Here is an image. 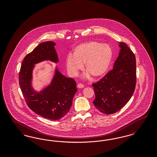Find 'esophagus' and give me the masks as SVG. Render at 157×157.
I'll return each instance as SVG.
<instances>
[{
	"instance_id": "obj_1",
	"label": "esophagus",
	"mask_w": 157,
	"mask_h": 157,
	"mask_svg": "<svg viewBox=\"0 0 157 157\" xmlns=\"http://www.w3.org/2000/svg\"><path fill=\"white\" fill-rule=\"evenodd\" d=\"M77 86H78V88H83L84 87V85L82 84V83H78Z\"/></svg>"
}]
</instances>
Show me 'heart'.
<instances>
[{
    "instance_id": "b5f03b06",
    "label": "heart",
    "mask_w": 157,
    "mask_h": 157,
    "mask_svg": "<svg viewBox=\"0 0 157 157\" xmlns=\"http://www.w3.org/2000/svg\"><path fill=\"white\" fill-rule=\"evenodd\" d=\"M113 58L112 48L108 45L92 41L78 45L74 54L69 53L66 59V67L69 75L77 76L84 68L88 71L84 77L92 74L95 77L104 75L110 67Z\"/></svg>"
}]
</instances>
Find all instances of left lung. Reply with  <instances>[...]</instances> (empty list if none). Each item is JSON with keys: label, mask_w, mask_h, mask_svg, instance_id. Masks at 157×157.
I'll use <instances>...</instances> for the list:
<instances>
[{"label": "left lung", "mask_w": 157, "mask_h": 157, "mask_svg": "<svg viewBox=\"0 0 157 157\" xmlns=\"http://www.w3.org/2000/svg\"><path fill=\"white\" fill-rule=\"evenodd\" d=\"M121 48L113 69L96 83L92 84L95 94L93 104L98 111L111 115L118 112L131 99L136 84V59L127 44Z\"/></svg>", "instance_id": "left-lung-1"}]
</instances>
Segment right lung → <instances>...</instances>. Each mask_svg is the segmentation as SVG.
Instances as JSON below:
<instances>
[{"label": "right lung", "mask_w": 157, "mask_h": 157, "mask_svg": "<svg viewBox=\"0 0 157 157\" xmlns=\"http://www.w3.org/2000/svg\"><path fill=\"white\" fill-rule=\"evenodd\" d=\"M55 45L52 41L37 45L25 57L19 74V86L29 108L37 115L53 121L60 120L69 111L77 92L75 80L62 74L57 67L48 85L40 90L33 86L35 65L45 60L59 62Z\"/></svg>", "instance_id": "1"}]
</instances>
